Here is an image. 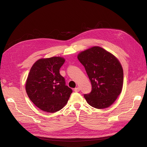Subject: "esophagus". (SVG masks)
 Wrapping results in <instances>:
<instances>
[{"mask_svg": "<svg viewBox=\"0 0 147 147\" xmlns=\"http://www.w3.org/2000/svg\"><path fill=\"white\" fill-rule=\"evenodd\" d=\"M80 91V88H78V87H77V88H75V89H74V91H75V92H79Z\"/></svg>", "mask_w": 147, "mask_h": 147, "instance_id": "1", "label": "esophagus"}]
</instances>
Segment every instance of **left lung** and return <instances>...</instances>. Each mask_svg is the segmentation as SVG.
Returning <instances> with one entry per match:
<instances>
[{"label": "left lung", "instance_id": "obj_1", "mask_svg": "<svg viewBox=\"0 0 147 147\" xmlns=\"http://www.w3.org/2000/svg\"><path fill=\"white\" fill-rule=\"evenodd\" d=\"M77 57L91 83V92L84 95L86 102L98 109L112 105L121 92L123 84V70L118 59L97 46L80 53Z\"/></svg>", "mask_w": 147, "mask_h": 147}]
</instances>
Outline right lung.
<instances>
[{
    "instance_id": "1",
    "label": "right lung",
    "mask_w": 147,
    "mask_h": 147,
    "mask_svg": "<svg viewBox=\"0 0 147 147\" xmlns=\"http://www.w3.org/2000/svg\"><path fill=\"white\" fill-rule=\"evenodd\" d=\"M64 62L65 59L59 56L40 59L30 70L26 92L30 100L44 112L55 113L63 109L72 92L59 74Z\"/></svg>"
}]
</instances>
